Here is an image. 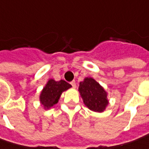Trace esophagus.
I'll use <instances>...</instances> for the list:
<instances>
[{
	"label": "esophagus",
	"mask_w": 149,
	"mask_h": 149,
	"mask_svg": "<svg viewBox=\"0 0 149 149\" xmlns=\"http://www.w3.org/2000/svg\"><path fill=\"white\" fill-rule=\"evenodd\" d=\"M71 85H72V86L75 88L76 87V81H71Z\"/></svg>",
	"instance_id": "34e87169"
}]
</instances>
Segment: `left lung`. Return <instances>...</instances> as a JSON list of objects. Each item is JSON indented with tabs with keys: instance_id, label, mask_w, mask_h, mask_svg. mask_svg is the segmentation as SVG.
Masks as SVG:
<instances>
[{
	"instance_id": "left-lung-1",
	"label": "left lung",
	"mask_w": 149,
	"mask_h": 149,
	"mask_svg": "<svg viewBox=\"0 0 149 149\" xmlns=\"http://www.w3.org/2000/svg\"><path fill=\"white\" fill-rule=\"evenodd\" d=\"M78 91L83 102L91 110L95 112H103L109 101L107 93L104 88L95 80L86 77L79 84Z\"/></svg>"
}]
</instances>
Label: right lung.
<instances>
[{
  "label": "right lung",
  "mask_w": 149,
  "mask_h": 149,
  "mask_svg": "<svg viewBox=\"0 0 149 149\" xmlns=\"http://www.w3.org/2000/svg\"><path fill=\"white\" fill-rule=\"evenodd\" d=\"M70 87H72V86L63 80H60L58 81H56L54 79L49 80L41 91L39 96L40 103L45 110L51 108L58 102L62 93Z\"/></svg>",
  "instance_id": "right-lung-1"
}]
</instances>
